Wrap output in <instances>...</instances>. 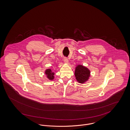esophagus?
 I'll use <instances>...</instances> for the list:
<instances>
[{
	"instance_id": "1",
	"label": "esophagus",
	"mask_w": 130,
	"mask_h": 130,
	"mask_svg": "<svg viewBox=\"0 0 130 130\" xmlns=\"http://www.w3.org/2000/svg\"><path fill=\"white\" fill-rule=\"evenodd\" d=\"M63 60H64V62L65 63H68V59L67 58H66V57H65V58H64L63 59Z\"/></svg>"
}]
</instances>
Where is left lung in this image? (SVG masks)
Masks as SVG:
<instances>
[{"label":"left lung","instance_id":"obj_1","mask_svg":"<svg viewBox=\"0 0 130 130\" xmlns=\"http://www.w3.org/2000/svg\"><path fill=\"white\" fill-rule=\"evenodd\" d=\"M75 76L77 81L83 84L88 80L90 76V71L86 67L78 65L75 68Z\"/></svg>","mask_w":130,"mask_h":130}]
</instances>
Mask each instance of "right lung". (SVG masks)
<instances>
[{"mask_svg":"<svg viewBox=\"0 0 130 130\" xmlns=\"http://www.w3.org/2000/svg\"><path fill=\"white\" fill-rule=\"evenodd\" d=\"M45 73L47 76V77L48 78V79L50 80H52L54 79V74L55 73L53 72L52 71V70H51V69H47L45 70Z\"/></svg>","mask_w":130,"mask_h":130,"instance_id":"1","label":"right lung"}]
</instances>
